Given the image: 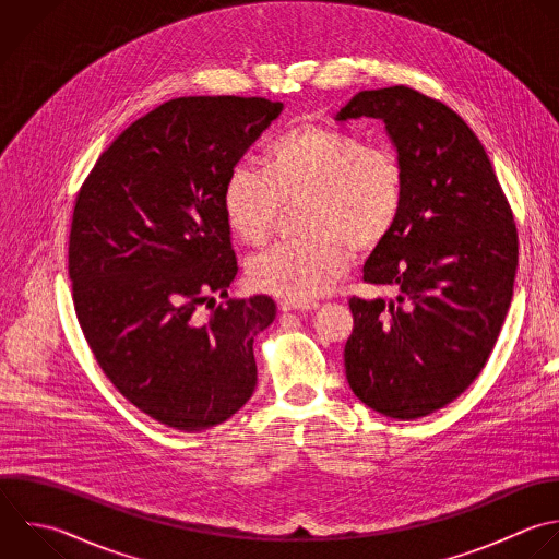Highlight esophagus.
<instances>
[{
  "mask_svg": "<svg viewBox=\"0 0 559 559\" xmlns=\"http://www.w3.org/2000/svg\"><path fill=\"white\" fill-rule=\"evenodd\" d=\"M319 304L314 301H280V310L282 312H310V310H317Z\"/></svg>",
  "mask_w": 559,
  "mask_h": 559,
  "instance_id": "esophagus-1",
  "label": "esophagus"
}]
</instances>
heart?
<instances>
[{
	"mask_svg": "<svg viewBox=\"0 0 559 559\" xmlns=\"http://www.w3.org/2000/svg\"><path fill=\"white\" fill-rule=\"evenodd\" d=\"M308 197L301 242H284L255 255L249 284L286 301L325 295L349 269L354 251L378 249L395 227L404 203V166L384 144L360 135L301 124L282 133L264 153L262 173L238 164L223 186V212L245 245L269 240L282 203Z\"/></svg>",
	"mask_w": 559,
	"mask_h": 559,
	"instance_id": "b5f03b06",
	"label": "heart"
}]
</instances>
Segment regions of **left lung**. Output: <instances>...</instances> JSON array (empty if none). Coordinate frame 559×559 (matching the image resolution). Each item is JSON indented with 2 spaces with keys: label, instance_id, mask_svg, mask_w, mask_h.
Returning a JSON list of instances; mask_svg holds the SVG:
<instances>
[{
  "label": "left lung",
  "instance_id": "1",
  "mask_svg": "<svg viewBox=\"0 0 559 559\" xmlns=\"http://www.w3.org/2000/svg\"><path fill=\"white\" fill-rule=\"evenodd\" d=\"M382 120L404 166V203L362 280L395 301L349 299L345 376L393 419L459 397L485 367L513 295L518 234L489 157L445 105L408 87L358 92L336 122Z\"/></svg>",
  "mask_w": 559,
  "mask_h": 559
}]
</instances>
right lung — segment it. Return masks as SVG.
<instances>
[{"mask_svg": "<svg viewBox=\"0 0 559 559\" xmlns=\"http://www.w3.org/2000/svg\"><path fill=\"white\" fill-rule=\"evenodd\" d=\"M282 103L190 96L133 122L83 183L70 234V280L83 334L116 389L183 432L229 419L253 395V338L277 306L228 299L238 273L223 186ZM214 299V297H212Z\"/></svg>", "mask_w": 559, "mask_h": 559, "instance_id": "1", "label": "right lung"}]
</instances>
